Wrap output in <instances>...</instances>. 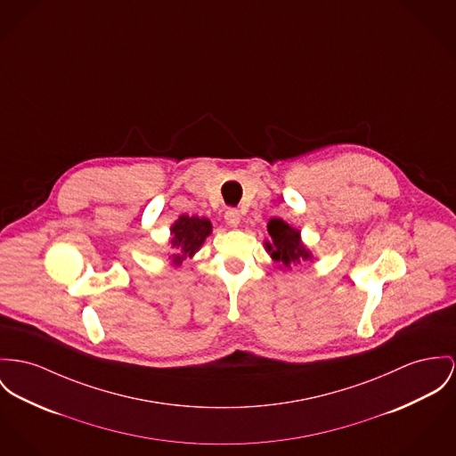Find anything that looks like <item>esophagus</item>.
Segmentation results:
<instances>
[{
	"label": "esophagus",
	"instance_id": "obj_1",
	"mask_svg": "<svg viewBox=\"0 0 456 456\" xmlns=\"http://www.w3.org/2000/svg\"><path fill=\"white\" fill-rule=\"evenodd\" d=\"M224 218H225V224L234 229V227H238L240 222H241V213L238 210H234V208H229V210L225 211Z\"/></svg>",
	"mask_w": 456,
	"mask_h": 456
}]
</instances>
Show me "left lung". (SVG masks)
<instances>
[{"instance_id":"obj_1","label":"left lung","mask_w":456,"mask_h":456,"mask_svg":"<svg viewBox=\"0 0 456 456\" xmlns=\"http://www.w3.org/2000/svg\"><path fill=\"white\" fill-rule=\"evenodd\" d=\"M271 241L265 240V249L281 271L291 269V265L302 262H313V251L304 245L300 231L282 218H271L267 224Z\"/></svg>"}]
</instances>
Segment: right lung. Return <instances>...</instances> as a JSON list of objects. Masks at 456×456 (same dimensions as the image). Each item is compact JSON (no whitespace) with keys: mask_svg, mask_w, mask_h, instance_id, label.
Segmentation results:
<instances>
[{"mask_svg":"<svg viewBox=\"0 0 456 456\" xmlns=\"http://www.w3.org/2000/svg\"><path fill=\"white\" fill-rule=\"evenodd\" d=\"M211 229L213 225L205 216L180 215L170 227L168 245L174 249L170 255L172 265H180L185 258H192L205 245Z\"/></svg>","mask_w":456,"mask_h":456,"instance_id":"obj_1","label":"right lung"}]
</instances>
